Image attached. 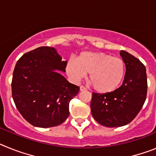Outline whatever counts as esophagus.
<instances>
[{"label": "esophagus", "instance_id": "esophagus-1", "mask_svg": "<svg viewBox=\"0 0 156 156\" xmlns=\"http://www.w3.org/2000/svg\"><path fill=\"white\" fill-rule=\"evenodd\" d=\"M80 89L81 91H83V90H87V88L85 87H83V86H80Z\"/></svg>", "mask_w": 156, "mask_h": 156}]
</instances>
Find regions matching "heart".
I'll return each instance as SVG.
<instances>
[{
    "mask_svg": "<svg viewBox=\"0 0 156 156\" xmlns=\"http://www.w3.org/2000/svg\"><path fill=\"white\" fill-rule=\"evenodd\" d=\"M66 73L74 82H79L90 73V81L95 90L109 93L119 87L126 73L124 61L119 57L101 52H83L76 60L70 59Z\"/></svg>",
    "mask_w": 156,
    "mask_h": 156,
    "instance_id": "heart-1",
    "label": "heart"
}]
</instances>
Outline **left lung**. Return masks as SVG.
<instances>
[{
    "instance_id": "8db88e82",
    "label": "left lung",
    "mask_w": 156,
    "mask_h": 156,
    "mask_svg": "<svg viewBox=\"0 0 156 156\" xmlns=\"http://www.w3.org/2000/svg\"><path fill=\"white\" fill-rule=\"evenodd\" d=\"M120 55L126 66L122 86L109 93L93 92L90 110L94 119L107 127L128 124L142 108L147 96V74L141 62L125 51Z\"/></svg>"
}]
</instances>
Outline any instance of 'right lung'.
Here are the masks:
<instances>
[{
	"mask_svg": "<svg viewBox=\"0 0 156 156\" xmlns=\"http://www.w3.org/2000/svg\"><path fill=\"white\" fill-rule=\"evenodd\" d=\"M67 61L57 51L40 47L24 54L13 72L12 93L16 108L30 124L48 128L62 124L69 115L70 101L80 87L58 73Z\"/></svg>",
	"mask_w": 156,
	"mask_h": 156,
	"instance_id": "right-lung-1",
	"label": "right lung"
}]
</instances>
